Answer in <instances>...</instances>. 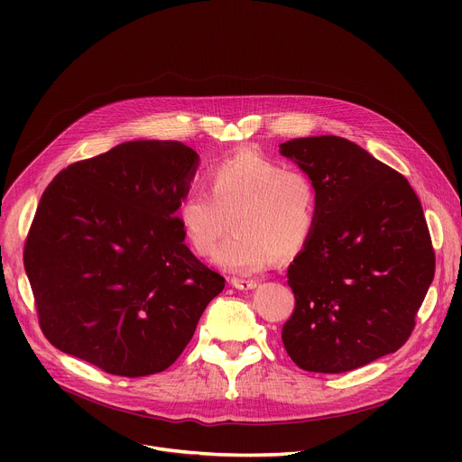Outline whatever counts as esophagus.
<instances>
[{"label": "esophagus", "mask_w": 462, "mask_h": 462, "mask_svg": "<svg viewBox=\"0 0 462 462\" xmlns=\"http://www.w3.org/2000/svg\"><path fill=\"white\" fill-rule=\"evenodd\" d=\"M232 285L236 287V289H239V291H252V289H255V280H245V278H234L232 280Z\"/></svg>", "instance_id": "1"}]
</instances>
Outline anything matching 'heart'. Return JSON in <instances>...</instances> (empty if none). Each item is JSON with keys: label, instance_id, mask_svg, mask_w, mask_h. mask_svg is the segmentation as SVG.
<instances>
[{"label": "heart", "instance_id": "b5f03b06", "mask_svg": "<svg viewBox=\"0 0 462 462\" xmlns=\"http://www.w3.org/2000/svg\"><path fill=\"white\" fill-rule=\"evenodd\" d=\"M208 191L197 189L179 203V223L199 255L214 254L232 219L234 236L216 263L234 274L265 269L273 255L291 257L309 241L316 219V189L300 170L257 153H239L205 173Z\"/></svg>", "mask_w": 462, "mask_h": 462}]
</instances>
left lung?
I'll return each mask as SVG.
<instances>
[{
    "mask_svg": "<svg viewBox=\"0 0 462 462\" xmlns=\"http://www.w3.org/2000/svg\"><path fill=\"white\" fill-rule=\"evenodd\" d=\"M280 153L316 189L312 234L287 273L289 356L305 371L346 373L401 349L435 274L417 193L342 137L292 139Z\"/></svg>",
    "mask_w": 462,
    "mask_h": 462,
    "instance_id": "8db88e82",
    "label": "left lung"
}]
</instances>
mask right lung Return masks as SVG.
<instances>
[{
    "mask_svg": "<svg viewBox=\"0 0 462 462\" xmlns=\"http://www.w3.org/2000/svg\"><path fill=\"white\" fill-rule=\"evenodd\" d=\"M197 166L182 143L129 141L52 179L23 265L56 349L129 378L179 358L225 289L184 245L177 217Z\"/></svg>",
    "mask_w": 462,
    "mask_h": 462,
    "instance_id": "obj_1",
    "label": "right lung"
}]
</instances>
